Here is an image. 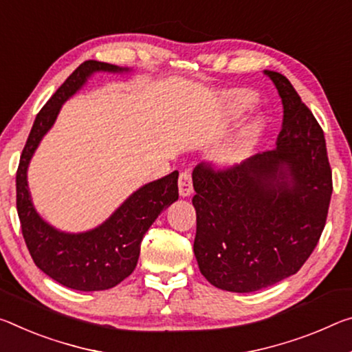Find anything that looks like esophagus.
<instances>
[{"label":"esophagus","mask_w":352,"mask_h":352,"mask_svg":"<svg viewBox=\"0 0 352 352\" xmlns=\"http://www.w3.org/2000/svg\"><path fill=\"white\" fill-rule=\"evenodd\" d=\"M178 191H180L182 197L191 196L192 192V178L191 172L183 170L180 172V177H178Z\"/></svg>","instance_id":"1"}]
</instances>
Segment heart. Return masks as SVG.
<instances>
[{
  "mask_svg": "<svg viewBox=\"0 0 352 352\" xmlns=\"http://www.w3.org/2000/svg\"><path fill=\"white\" fill-rule=\"evenodd\" d=\"M255 103V96L246 89H238V91H232L227 96V106H226V117L227 119H233L246 113ZM256 133H258V125L252 124L244 126L238 135L232 139L230 142H227L219 152V161L222 163H235L241 156L248 152L252 146Z\"/></svg>",
  "mask_w": 352,
  "mask_h": 352,
  "instance_id": "b5f03b06",
  "label": "heart"
}]
</instances>
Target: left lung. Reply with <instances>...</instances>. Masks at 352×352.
<instances>
[{"instance_id":"1","label":"left lung","mask_w":352,"mask_h":352,"mask_svg":"<svg viewBox=\"0 0 352 352\" xmlns=\"http://www.w3.org/2000/svg\"><path fill=\"white\" fill-rule=\"evenodd\" d=\"M283 104L276 150L232 167L192 170L194 255L211 285L233 293L296 274L324 230L332 196L326 139L285 76L265 70Z\"/></svg>"}]
</instances>
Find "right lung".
<instances>
[{
  "instance_id": "obj_1",
  "label": "right lung",
  "mask_w": 352,
  "mask_h": 352,
  "mask_svg": "<svg viewBox=\"0 0 352 352\" xmlns=\"http://www.w3.org/2000/svg\"><path fill=\"white\" fill-rule=\"evenodd\" d=\"M126 69L86 60L72 74L38 111L16 169V211L26 248L36 266L53 280L78 292H100L116 287L135 271L141 241L166 206L178 199V172L138 189L119 210L91 232H58L36 213L28 189L26 170L43 135L52 128L60 106L85 85L94 72Z\"/></svg>"
}]
</instances>
